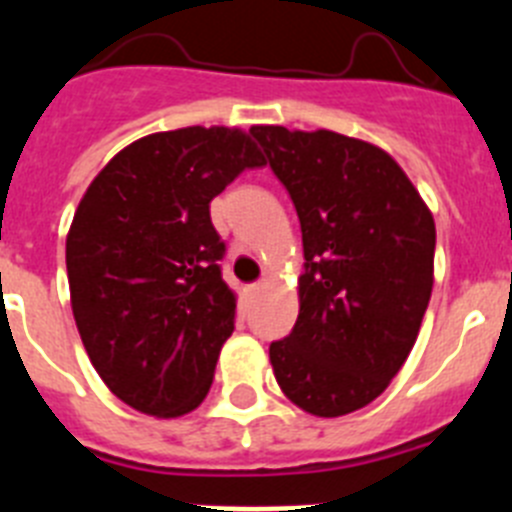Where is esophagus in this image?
I'll use <instances>...</instances> for the list:
<instances>
[{
	"label": "esophagus",
	"instance_id": "obj_1",
	"mask_svg": "<svg viewBox=\"0 0 512 512\" xmlns=\"http://www.w3.org/2000/svg\"><path fill=\"white\" fill-rule=\"evenodd\" d=\"M266 287V282H256V284H251V295H259L261 289Z\"/></svg>",
	"mask_w": 512,
	"mask_h": 512
}]
</instances>
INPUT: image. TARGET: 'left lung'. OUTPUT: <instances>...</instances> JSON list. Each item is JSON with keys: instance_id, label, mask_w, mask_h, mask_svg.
<instances>
[{"instance_id": "8db88e82", "label": "left lung", "mask_w": 512, "mask_h": 512, "mask_svg": "<svg viewBox=\"0 0 512 512\" xmlns=\"http://www.w3.org/2000/svg\"><path fill=\"white\" fill-rule=\"evenodd\" d=\"M302 230L300 315L269 346L289 400L338 418L387 390L418 338L433 289L436 225L382 148L330 133L253 125Z\"/></svg>"}]
</instances>
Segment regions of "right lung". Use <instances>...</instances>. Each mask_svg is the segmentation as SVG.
<instances>
[{
  "instance_id": "1",
  "label": "right lung",
  "mask_w": 512,
  "mask_h": 512,
  "mask_svg": "<svg viewBox=\"0 0 512 512\" xmlns=\"http://www.w3.org/2000/svg\"><path fill=\"white\" fill-rule=\"evenodd\" d=\"M264 164L241 130L194 125L122 148L81 197L71 307L94 369L130 408L176 418L205 400L235 328L210 202Z\"/></svg>"
}]
</instances>
